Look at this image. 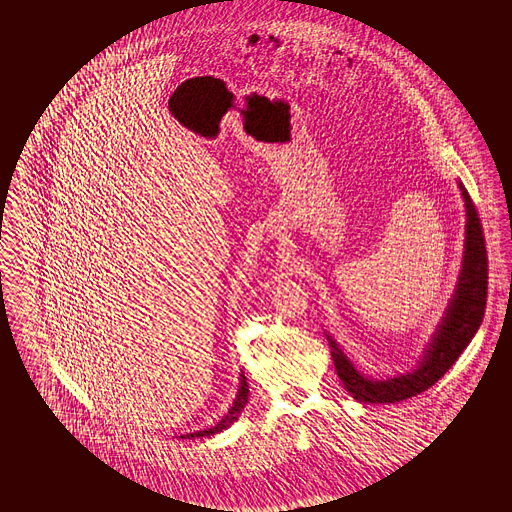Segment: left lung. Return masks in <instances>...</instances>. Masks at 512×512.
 Returning a JSON list of instances; mask_svg holds the SVG:
<instances>
[{"label":"left lung","mask_w":512,"mask_h":512,"mask_svg":"<svg viewBox=\"0 0 512 512\" xmlns=\"http://www.w3.org/2000/svg\"><path fill=\"white\" fill-rule=\"evenodd\" d=\"M458 186L464 197L467 217L462 270L447 311L437 325L432 341L424 349V357L420 358L417 370L381 381L364 377L341 351L340 345L332 340V336H326L343 388L351 392L358 402H402L428 390L449 372L450 366L464 353L465 347L481 326L488 293V257L484 248L481 219L475 204L462 182Z\"/></svg>","instance_id":"8db88e82"}]
</instances>
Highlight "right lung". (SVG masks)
Segmentation results:
<instances>
[{
    "label": "right lung",
    "mask_w": 512,
    "mask_h": 512,
    "mask_svg": "<svg viewBox=\"0 0 512 512\" xmlns=\"http://www.w3.org/2000/svg\"><path fill=\"white\" fill-rule=\"evenodd\" d=\"M249 396V387H248V379H246V375L244 373H240V387H238V394H236V398H234L233 407L229 409V413L223 417V419L217 422L216 426H212V428H208V430H202V432H195V434H186L180 435L182 439H195V437H210V435L219 434V432H223V430H227L233 422L238 420L240 417V413L244 411V407H246V403H248Z\"/></svg>",
    "instance_id": "right-lung-1"
}]
</instances>
